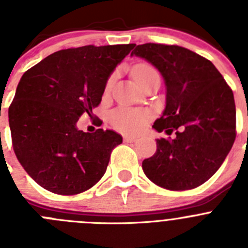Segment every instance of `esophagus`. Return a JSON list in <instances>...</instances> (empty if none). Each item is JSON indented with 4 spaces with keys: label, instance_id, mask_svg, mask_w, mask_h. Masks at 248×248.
<instances>
[{
    "label": "esophagus",
    "instance_id": "obj_1",
    "mask_svg": "<svg viewBox=\"0 0 248 248\" xmlns=\"http://www.w3.org/2000/svg\"><path fill=\"white\" fill-rule=\"evenodd\" d=\"M124 141L125 143H134V141H137V138L130 137V135H124Z\"/></svg>",
    "mask_w": 248,
    "mask_h": 248
}]
</instances>
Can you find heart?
<instances>
[{"label": "heart", "instance_id": "obj_1", "mask_svg": "<svg viewBox=\"0 0 248 248\" xmlns=\"http://www.w3.org/2000/svg\"><path fill=\"white\" fill-rule=\"evenodd\" d=\"M151 74H157V72L150 64L141 63V64H138L133 68V77L137 80V83L141 82ZM111 83H113V78L109 79L107 89L110 88ZM149 119H150V113L148 110L129 108V107H120V108L115 109L110 115L111 124L118 130L128 133V134H135V133L141 130Z\"/></svg>", "mask_w": 248, "mask_h": 248}]
</instances>
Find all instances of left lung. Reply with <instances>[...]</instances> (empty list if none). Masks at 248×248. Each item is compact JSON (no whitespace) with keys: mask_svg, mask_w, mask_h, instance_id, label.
Segmentation results:
<instances>
[{"mask_svg":"<svg viewBox=\"0 0 248 248\" xmlns=\"http://www.w3.org/2000/svg\"><path fill=\"white\" fill-rule=\"evenodd\" d=\"M131 56L145 59L163 76L166 105L153 128L175 137L156 140L143 161L144 174L160 187L183 191L207 181L236 138L233 93L209 59L179 46L145 43Z\"/></svg>","mask_w":248,"mask_h":248,"instance_id":"left-lung-1","label":"left lung"}]
</instances>
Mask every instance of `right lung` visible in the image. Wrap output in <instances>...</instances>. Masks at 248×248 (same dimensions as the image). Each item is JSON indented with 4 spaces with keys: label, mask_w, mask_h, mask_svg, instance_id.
<instances>
[{
    "label": "right lung",
    "mask_w": 248,
    "mask_h": 248,
    "mask_svg": "<svg viewBox=\"0 0 248 248\" xmlns=\"http://www.w3.org/2000/svg\"><path fill=\"white\" fill-rule=\"evenodd\" d=\"M134 45L84 46L54 52L28 69L8 109L13 150L38 185L59 195L91 189L105 174L123 138L113 130L84 133L115 67Z\"/></svg>",
    "instance_id": "right-lung-1"
}]
</instances>
